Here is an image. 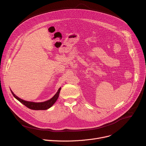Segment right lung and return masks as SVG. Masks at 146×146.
<instances>
[{"label": "right lung", "mask_w": 146, "mask_h": 146, "mask_svg": "<svg viewBox=\"0 0 146 146\" xmlns=\"http://www.w3.org/2000/svg\"><path fill=\"white\" fill-rule=\"evenodd\" d=\"M61 88H59L58 92L56 93V94L50 100H47L44 102H39V103H35V102H28V101H25L24 100L21 99L17 97L11 90V92L13 94V95L15 98L18 101H19L21 103H23V105H24L25 106H27L28 108L31 109L32 110H47L51 108L55 102L56 101V100L58 98L59 92L60 91Z\"/></svg>", "instance_id": "right-lung-1"}]
</instances>
